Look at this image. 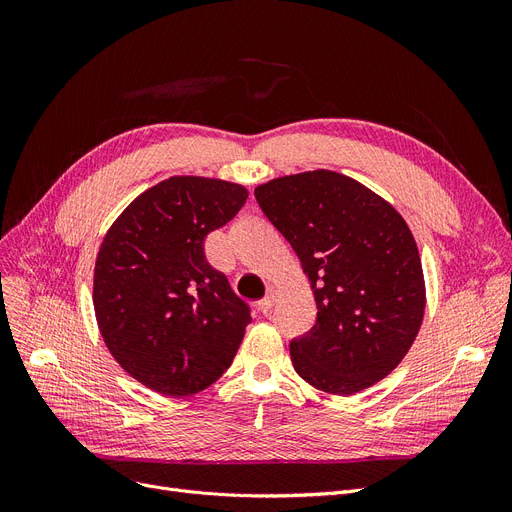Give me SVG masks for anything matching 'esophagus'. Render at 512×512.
Instances as JSON below:
<instances>
[{
  "mask_svg": "<svg viewBox=\"0 0 512 512\" xmlns=\"http://www.w3.org/2000/svg\"><path fill=\"white\" fill-rule=\"evenodd\" d=\"M276 286H272L270 290H267V294H265V297L259 301V309L265 313V311H270L272 307H274V303H276Z\"/></svg>",
  "mask_w": 512,
  "mask_h": 512,
  "instance_id": "obj_1",
  "label": "esophagus"
}]
</instances>
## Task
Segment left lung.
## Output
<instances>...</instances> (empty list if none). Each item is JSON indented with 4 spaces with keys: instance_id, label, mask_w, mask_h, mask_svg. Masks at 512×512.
Wrapping results in <instances>:
<instances>
[{
    "instance_id": "obj_1",
    "label": "left lung",
    "mask_w": 512,
    "mask_h": 512,
    "mask_svg": "<svg viewBox=\"0 0 512 512\" xmlns=\"http://www.w3.org/2000/svg\"><path fill=\"white\" fill-rule=\"evenodd\" d=\"M255 199L297 253L317 321L290 342L313 388L351 396L384 380L413 346L425 313L417 242L402 215L367 186L332 170L274 178Z\"/></svg>"
}]
</instances>
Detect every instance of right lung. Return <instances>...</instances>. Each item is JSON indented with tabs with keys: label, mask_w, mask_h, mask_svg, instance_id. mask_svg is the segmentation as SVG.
<instances>
[{
	"label": "right lung",
	"mask_w": 512,
	"mask_h": 512,
	"mask_svg": "<svg viewBox=\"0 0 512 512\" xmlns=\"http://www.w3.org/2000/svg\"><path fill=\"white\" fill-rule=\"evenodd\" d=\"M242 184L172 176L147 188L107 230L93 307L105 346L143 386L188 396L230 367L251 311L207 263L205 236L245 205Z\"/></svg>",
	"instance_id": "add662e5"
}]
</instances>
